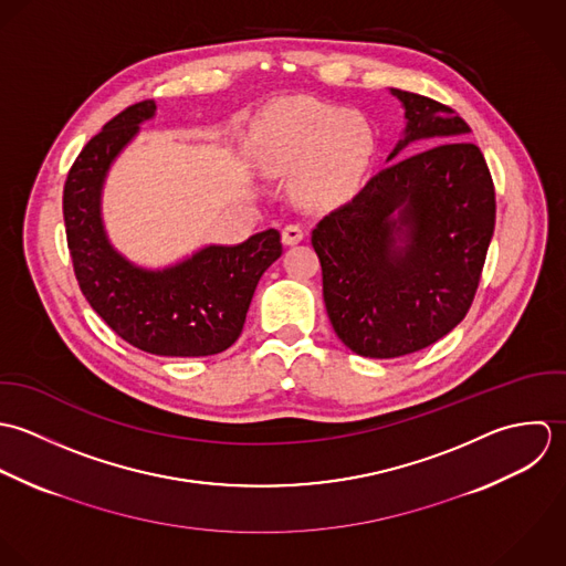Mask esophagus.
Masks as SVG:
<instances>
[{"label":"esophagus","mask_w":566,"mask_h":566,"mask_svg":"<svg viewBox=\"0 0 566 566\" xmlns=\"http://www.w3.org/2000/svg\"><path fill=\"white\" fill-rule=\"evenodd\" d=\"M304 240V229L300 226H286L282 229V242L286 244V247H293V244H297V242H302Z\"/></svg>","instance_id":"1"}]
</instances>
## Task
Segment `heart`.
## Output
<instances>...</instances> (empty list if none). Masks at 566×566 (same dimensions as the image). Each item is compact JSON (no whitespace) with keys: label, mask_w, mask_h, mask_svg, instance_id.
<instances>
[{"label":"heart","mask_w":566,"mask_h":566,"mask_svg":"<svg viewBox=\"0 0 566 566\" xmlns=\"http://www.w3.org/2000/svg\"><path fill=\"white\" fill-rule=\"evenodd\" d=\"M374 130L354 109L302 101L277 109L262 124L253 155L271 175L295 172L293 192L311 208L349 201L369 168Z\"/></svg>","instance_id":"1"}]
</instances>
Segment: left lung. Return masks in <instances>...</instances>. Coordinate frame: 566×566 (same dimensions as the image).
<instances>
[{
    "mask_svg": "<svg viewBox=\"0 0 566 566\" xmlns=\"http://www.w3.org/2000/svg\"><path fill=\"white\" fill-rule=\"evenodd\" d=\"M389 92L405 109L389 166L313 229L331 324L367 358L418 352L465 317L496 217L470 126L427 96ZM416 140L430 148L402 158Z\"/></svg>",
    "mask_w": 566,
    "mask_h": 566,
    "instance_id": "obj_1",
    "label": "left lung"
}]
</instances>
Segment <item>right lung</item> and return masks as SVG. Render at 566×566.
<instances>
[{"mask_svg":"<svg viewBox=\"0 0 566 566\" xmlns=\"http://www.w3.org/2000/svg\"><path fill=\"white\" fill-rule=\"evenodd\" d=\"M155 114V101L124 109L76 157L63 190L67 247L83 295L115 335L157 356H210L240 337L262 273L282 255L280 231L206 244L161 269L117 251L103 219L105 181Z\"/></svg>","mask_w":566,"mask_h":566,"instance_id":"obj_1","label":"right lung"}]
</instances>
